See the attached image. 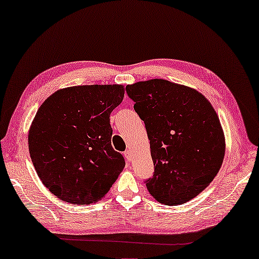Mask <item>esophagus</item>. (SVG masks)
<instances>
[{"label": "esophagus", "mask_w": 259, "mask_h": 259, "mask_svg": "<svg viewBox=\"0 0 259 259\" xmlns=\"http://www.w3.org/2000/svg\"><path fill=\"white\" fill-rule=\"evenodd\" d=\"M124 157L127 162H131V160H132V152H131L130 150H126L124 152Z\"/></svg>", "instance_id": "1"}]
</instances>
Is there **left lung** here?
<instances>
[{
  "label": "left lung",
  "instance_id": "left-lung-1",
  "mask_svg": "<svg viewBox=\"0 0 259 259\" xmlns=\"http://www.w3.org/2000/svg\"><path fill=\"white\" fill-rule=\"evenodd\" d=\"M126 92L150 141L155 171L148 190L166 205L190 201L214 179L225 156L212 105L193 88L164 79L128 84Z\"/></svg>",
  "mask_w": 259,
  "mask_h": 259
}]
</instances>
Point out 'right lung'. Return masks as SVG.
<instances>
[{"label": "right lung", "mask_w": 259, "mask_h": 259, "mask_svg": "<svg viewBox=\"0 0 259 259\" xmlns=\"http://www.w3.org/2000/svg\"><path fill=\"white\" fill-rule=\"evenodd\" d=\"M121 84L59 90L34 117L28 149L50 193L72 204L100 201L117 180L125 159L111 146L110 113L121 103Z\"/></svg>", "instance_id": "1"}]
</instances>
